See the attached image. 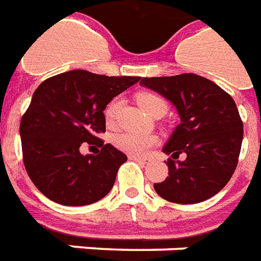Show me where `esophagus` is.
Listing matches in <instances>:
<instances>
[{"instance_id": "obj_1", "label": "esophagus", "mask_w": 261, "mask_h": 261, "mask_svg": "<svg viewBox=\"0 0 261 261\" xmlns=\"http://www.w3.org/2000/svg\"><path fill=\"white\" fill-rule=\"evenodd\" d=\"M130 159L137 161V162H142V164H148L151 161L149 156H137V155H130Z\"/></svg>"}]
</instances>
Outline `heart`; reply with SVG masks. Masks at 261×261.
Wrapping results in <instances>:
<instances>
[{
	"instance_id": "1",
	"label": "heart",
	"mask_w": 261,
	"mask_h": 261,
	"mask_svg": "<svg viewBox=\"0 0 261 261\" xmlns=\"http://www.w3.org/2000/svg\"><path fill=\"white\" fill-rule=\"evenodd\" d=\"M137 102L147 113H151L156 106H166V103L161 96L149 92H142L137 96ZM120 109H121V100L119 97H114L110 100L106 109H105V120L106 124L114 125L119 117ZM116 147L131 155H142L145 153L148 148H151L156 142V137L152 134H145V133H134V131H127V133H120L113 138Z\"/></svg>"
}]
</instances>
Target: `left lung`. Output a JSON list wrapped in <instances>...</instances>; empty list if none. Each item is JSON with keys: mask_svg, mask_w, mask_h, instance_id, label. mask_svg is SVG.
<instances>
[{"mask_svg": "<svg viewBox=\"0 0 261 261\" xmlns=\"http://www.w3.org/2000/svg\"><path fill=\"white\" fill-rule=\"evenodd\" d=\"M177 110L180 123L162 148L168 177L153 189L168 201L196 204L221 192L238 165L243 123L235 100L213 81L196 74L142 78ZM183 153L185 159L179 161Z\"/></svg>", "mask_w": 261, "mask_h": 261, "instance_id": "obj_1", "label": "left lung"}]
</instances>
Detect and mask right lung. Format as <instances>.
Segmentation results:
<instances>
[{"label":"right lung","mask_w":261,"mask_h":261,"mask_svg":"<svg viewBox=\"0 0 261 261\" xmlns=\"http://www.w3.org/2000/svg\"><path fill=\"white\" fill-rule=\"evenodd\" d=\"M140 76H106L74 69L43 81L20 121L22 153L33 185L63 205H88L106 196L125 153L99 138L106 131L103 110ZM84 142L97 155H82Z\"/></svg>","instance_id":"obj_1"}]
</instances>
